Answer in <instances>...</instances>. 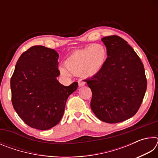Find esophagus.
Here are the masks:
<instances>
[{"mask_svg":"<svg viewBox=\"0 0 158 158\" xmlns=\"http://www.w3.org/2000/svg\"><path fill=\"white\" fill-rule=\"evenodd\" d=\"M78 84H79V86L81 87V86H84L85 84V82L84 81H81V80H79L78 81Z\"/></svg>","mask_w":158,"mask_h":158,"instance_id":"esophagus-1","label":"esophagus"}]
</instances>
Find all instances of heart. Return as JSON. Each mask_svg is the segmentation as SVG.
Instances as JSON below:
<instances>
[{"label": "heart", "instance_id": "b5f03b06", "mask_svg": "<svg viewBox=\"0 0 158 158\" xmlns=\"http://www.w3.org/2000/svg\"><path fill=\"white\" fill-rule=\"evenodd\" d=\"M107 57L106 47L102 44H93L73 52L65 60V67L60 66V74L69 77L72 74L93 77L105 66Z\"/></svg>", "mask_w": 158, "mask_h": 158}]
</instances>
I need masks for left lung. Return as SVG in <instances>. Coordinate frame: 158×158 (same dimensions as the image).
Segmentation results:
<instances>
[{
  "label": "left lung",
  "mask_w": 158,
  "mask_h": 158,
  "mask_svg": "<svg viewBox=\"0 0 158 158\" xmlns=\"http://www.w3.org/2000/svg\"><path fill=\"white\" fill-rule=\"evenodd\" d=\"M107 58L98 74L85 79L91 89L90 107L99 119L116 123L137 113L147 88L139 57L127 42L117 35L103 37Z\"/></svg>",
  "instance_id": "8db88e82"
}]
</instances>
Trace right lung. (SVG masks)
Returning a JSON list of instances; mask_svg holds the SVG:
<instances>
[{
    "label": "right lung",
    "instance_id": "1",
    "mask_svg": "<svg viewBox=\"0 0 158 158\" xmlns=\"http://www.w3.org/2000/svg\"><path fill=\"white\" fill-rule=\"evenodd\" d=\"M58 53L33 46L17 60L10 80L13 107L23 121L37 130H47L62 118L68 98L78 83L65 86L58 81Z\"/></svg>",
    "mask_w": 158,
    "mask_h": 158
}]
</instances>
